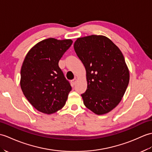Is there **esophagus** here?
Segmentation results:
<instances>
[{
  "mask_svg": "<svg viewBox=\"0 0 152 152\" xmlns=\"http://www.w3.org/2000/svg\"><path fill=\"white\" fill-rule=\"evenodd\" d=\"M76 81H77V79H76V78H75V79H73V80H71V83H72V86H75V85L76 83Z\"/></svg>",
  "mask_w": 152,
  "mask_h": 152,
  "instance_id": "obj_1",
  "label": "esophagus"
}]
</instances>
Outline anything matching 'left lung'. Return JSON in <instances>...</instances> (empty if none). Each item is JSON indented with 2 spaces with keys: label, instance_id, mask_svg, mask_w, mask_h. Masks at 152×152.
<instances>
[{
  "label": "left lung",
  "instance_id": "obj_1",
  "mask_svg": "<svg viewBox=\"0 0 152 152\" xmlns=\"http://www.w3.org/2000/svg\"><path fill=\"white\" fill-rule=\"evenodd\" d=\"M74 48L86 70L87 88L81 94L84 105L96 115L107 113L119 104L128 86L124 56L103 36L80 37Z\"/></svg>",
  "mask_w": 152,
  "mask_h": 152
}]
</instances>
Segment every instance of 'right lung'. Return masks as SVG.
<instances>
[{"mask_svg": "<svg viewBox=\"0 0 152 152\" xmlns=\"http://www.w3.org/2000/svg\"><path fill=\"white\" fill-rule=\"evenodd\" d=\"M72 44L71 39L48 38L28 52L20 70V87L39 111L52 114L64 106L72 87L58 63Z\"/></svg>", "mask_w": 152, "mask_h": 152, "instance_id": "obj_1", "label": "right lung"}]
</instances>
